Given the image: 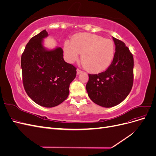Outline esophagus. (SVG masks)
<instances>
[{
    "mask_svg": "<svg viewBox=\"0 0 156 156\" xmlns=\"http://www.w3.org/2000/svg\"><path fill=\"white\" fill-rule=\"evenodd\" d=\"M82 72V71L81 70V69H77V75H79V73H81Z\"/></svg>",
    "mask_w": 156,
    "mask_h": 156,
    "instance_id": "esophagus-1",
    "label": "esophagus"
}]
</instances>
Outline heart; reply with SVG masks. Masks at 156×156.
I'll list each match as a JSON object with an SVG mask.
<instances>
[{
    "instance_id": "1",
    "label": "heart",
    "mask_w": 156,
    "mask_h": 156,
    "mask_svg": "<svg viewBox=\"0 0 156 156\" xmlns=\"http://www.w3.org/2000/svg\"><path fill=\"white\" fill-rule=\"evenodd\" d=\"M66 58L73 63L81 54V62L88 72L99 73L107 69L115 56V45L109 39L91 34H78L64 46Z\"/></svg>"
}]
</instances>
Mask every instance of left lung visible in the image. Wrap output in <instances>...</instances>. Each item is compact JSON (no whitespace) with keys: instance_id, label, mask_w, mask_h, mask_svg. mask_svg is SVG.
Listing matches in <instances>:
<instances>
[{"instance_id":"1","label":"left lung","mask_w":156,"mask_h":156,"mask_svg":"<svg viewBox=\"0 0 156 156\" xmlns=\"http://www.w3.org/2000/svg\"><path fill=\"white\" fill-rule=\"evenodd\" d=\"M115 53L105 72L88 74L86 85L88 95L96 104L112 107L128 96L133 83V56L123 41L112 37Z\"/></svg>"}]
</instances>
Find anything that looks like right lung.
<instances>
[{"label": "right lung", "instance_id": "add662e5", "mask_svg": "<svg viewBox=\"0 0 156 156\" xmlns=\"http://www.w3.org/2000/svg\"><path fill=\"white\" fill-rule=\"evenodd\" d=\"M48 36L44 30L32 37L22 54L21 64L27 95L37 104L53 107L68 98L77 68L65 62L61 48H44L43 40Z\"/></svg>", "mask_w": 156, "mask_h": 156}]
</instances>
